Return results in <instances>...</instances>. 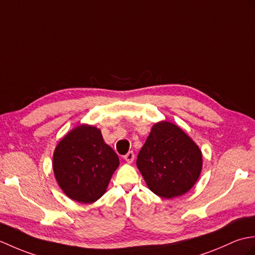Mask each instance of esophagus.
Returning a JSON list of instances; mask_svg holds the SVG:
<instances>
[{
	"instance_id": "1",
	"label": "esophagus",
	"mask_w": 255,
	"mask_h": 255,
	"mask_svg": "<svg viewBox=\"0 0 255 255\" xmlns=\"http://www.w3.org/2000/svg\"><path fill=\"white\" fill-rule=\"evenodd\" d=\"M134 158H135V155L133 151H128L127 155H124V159H126V161H128V162H133Z\"/></svg>"
}]
</instances>
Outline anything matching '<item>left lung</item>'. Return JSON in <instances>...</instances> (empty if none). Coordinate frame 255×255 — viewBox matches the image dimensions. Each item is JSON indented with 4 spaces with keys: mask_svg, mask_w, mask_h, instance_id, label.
Segmentation results:
<instances>
[{
    "mask_svg": "<svg viewBox=\"0 0 255 255\" xmlns=\"http://www.w3.org/2000/svg\"><path fill=\"white\" fill-rule=\"evenodd\" d=\"M136 165L151 192L163 199L186 193L202 170V152L174 124L156 123L140 148Z\"/></svg>",
    "mask_w": 255,
    "mask_h": 255,
    "instance_id": "8db88e82",
    "label": "left lung"
}]
</instances>
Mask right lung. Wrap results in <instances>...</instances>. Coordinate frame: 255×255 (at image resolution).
I'll return each mask as SVG.
<instances>
[{"instance_id": "obj_1", "label": "right lung", "mask_w": 255, "mask_h": 255, "mask_svg": "<svg viewBox=\"0 0 255 255\" xmlns=\"http://www.w3.org/2000/svg\"><path fill=\"white\" fill-rule=\"evenodd\" d=\"M119 157L104 142L100 129L80 126L65 135L53 154V171L64 193L80 203H93L104 195Z\"/></svg>"}]
</instances>
